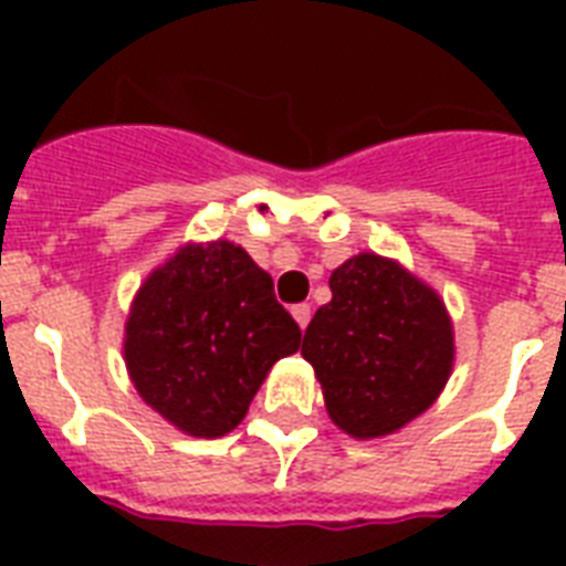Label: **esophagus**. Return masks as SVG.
<instances>
[{
  "label": "esophagus",
  "instance_id": "esophagus-1",
  "mask_svg": "<svg viewBox=\"0 0 566 566\" xmlns=\"http://www.w3.org/2000/svg\"><path fill=\"white\" fill-rule=\"evenodd\" d=\"M291 314H293V319L300 323L302 332H305V326L311 323V305H308V302H300V305H293Z\"/></svg>",
  "mask_w": 566,
  "mask_h": 566
}]
</instances>
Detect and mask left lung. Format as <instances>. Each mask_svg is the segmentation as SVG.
Here are the masks:
<instances>
[{"label":"left lung","mask_w":566,"mask_h":566,"mask_svg":"<svg viewBox=\"0 0 566 566\" xmlns=\"http://www.w3.org/2000/svg\"><path fill=\"white\" fill-rule=\"evenodd\" d=\"M332 302L305 328L328 417L353 438L390 434L429 408L452 370V326L438 293L387 258H349Z\"/></svg>","instance_id":"8db88e82"}]
</instances>
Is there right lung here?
I'll use <instances>...</instances> for the list:
<instances>
[{
  "mask_svg": "<svg viewBox=\"0 0 566 566\" xmlns=\"http://www.w3.org/2000/svg\"><path fill=\"white\" fill-rule=\"evenodd\" d=\"M300 340L273 279L243 249L217 240L185 247L146 279L126 323V367L164 420L220 438Z\"/></svg>",
  "mask_w": 566,
  "mask_h": 566,
  "instance_id": "add662e5",
  "label": "right lung"
}]
</instances>
